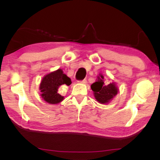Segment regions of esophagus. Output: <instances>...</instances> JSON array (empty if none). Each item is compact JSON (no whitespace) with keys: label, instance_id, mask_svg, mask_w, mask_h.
<instances>
[{"label":"esophagus","instance_id":"obj_1","mask_svg":"<svg viewBox=\"0 0 160 160\" xmlns=\"http://www.w3.org/2000/svg\"><path fill=\"white\" fill-rule=\"evenodd\" d=\"M78 82L81 83V84H86L87 82V80H80V81H78Z\"/></svg>","mask_w":160,"mask_h":160}]
</instances>
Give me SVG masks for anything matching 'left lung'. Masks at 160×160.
Masks as SVG:
<instances>
[{
	"instance_id": "obj_1",
	"label": "left lung",
	"mask_w": 160,
	"mask_h": 160,
	"mask_svg": "<svg viewBox=\"0 0 160 160\" xmlns=\"http://www.w3.org/2000/svg\"><path fill=\"white\" fill-rule=\"evenodd\" d=\"M104 78L102 75L100 74L96 82L91 84V88L98 102L101 104H107L118 94V88L115 82L106 85L104 82Z\"/></svg>"
}]
</instances>
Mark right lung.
<instances>
[{
  "label": "right lung",
  "mask_w": 160,
  "mask_h": 160,
  "mask_svg": "<svg viewBox=\"0 0 160 160\" xmlns=\"http://www.w3.org/2000/svg\"><path fill=\"white\" fill-rule=\"evenodd\" d=\"M71 80L61 69L51 72L44 76L39 89L42 99L51 104H56L64 100V97L58 93V88L63 84L69 86Z\"/></svg>",
  "instance_id": "obj_1"
}]
</instances>
